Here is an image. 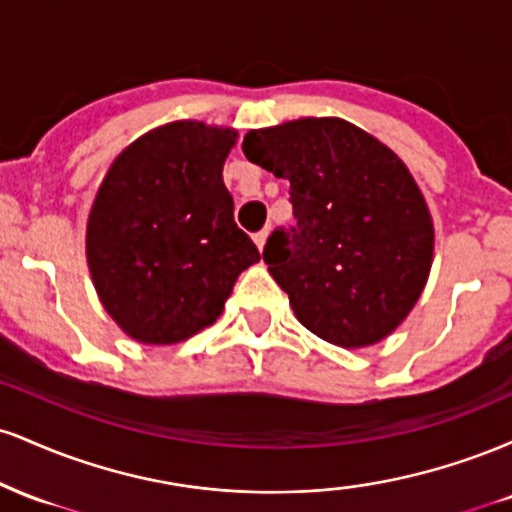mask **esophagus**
Returning <instances> with one entry per match:
<instances>
[{"label": "esophagus", "mask_w": 512, "mask_h": 512, "mask_svg": "<svg viewBox=\"0 0 512 512\" xmlns=\"http://www.w3.org/2000/svg\"><path fill=\"white\" fill-rule=\"evenodd\" d=\"M267 236H269V231H260V233H255V243H257V248L260 250H264V243H267Z\"/></svg>", "instance_id": "34e87169"}]
</instances>
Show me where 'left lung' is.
Listing matches in <instances>:
<instances>
[{
    "label": "left lung",
    "instance_id": "obj_1",
    "mask_svg": "<svg viewBox=\"0 0 512 512\" xmlns=\"http://www.w3.org/2000/svg\"><path fill=\"white\" fill-rule=\"evenodd\" d=\"M243 154L291 182L296 226L276 228L262 257L301 325L344 349L397 330L433 260L431 214L402 158L339 117L252 129Z\"/></svg>",
    "mask_w": 512,
    "mask_h": 512
}]
</instances>
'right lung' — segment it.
<instances>
[{"label":"right lung","mask_w":512,"mask_h":512,"mask_svg":"<svg viewBox=\"0 0 512 512\" xmlns=\"http://www.w3.org/2000/svg\"><path fill=\"white\" fill-rule=\"evenodd\" d=\"M236 137L170 122L129 144L103 178L88 269L103 308L137 342L175 344L214 325L238 274L260 260L221 175Z\"/></svg>","instance_id":"add662e5"}]
</instances>
